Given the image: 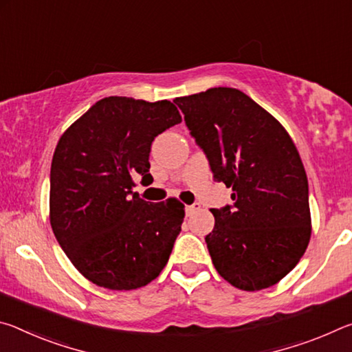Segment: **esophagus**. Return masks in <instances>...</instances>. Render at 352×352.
<instances>
[{"mask_svg":"<svg viewBox=\"0 0 352 352\" xmlns=\"http://www.w3.org/2000/svg\"><path fill=\"white\" fill-rule=\"evenodd\" d=\"M200 210V204H192L186 206V216H192L195 211Z\"/></svg>","mask_w":352,"mask_h":352,"instance_id":"34e87169","label":"esophagus"}]
</instances>
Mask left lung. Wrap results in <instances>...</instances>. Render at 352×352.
<instances>
[{"label":"left lung","instance_id":"8db88e82","mask_svg":"<svg viewBox=\"0 0 352 352\" xmlns=\"http://www.w3.org/2000/svg\"><path fill=\"white\" fill-rule=\"evenodd\" d=\"M174 102L216 182L233 205L214 208L205 237L219 275L254 292L283 279L311 239L309 184L294 141L261 105L236 88H210Z\"/></svg>","mask_w":352,"mask_h":352}]
</instances>
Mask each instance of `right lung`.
<instances>
[{"mask_svg": "<svg viewBox=\"0 0 352 352\" xmlns=\"http://www.w3.org/2000/svg\"><path fill=\"white\" fill-rule=\"evenodd\" d=\"M180 122L169 100L110 96L58 140L51 164V226L76 269L100 287H142L168 264L184 206L175 199L148 204L132 188L135 177L152 180L155 136Z\"/></svg>", "mask_w": 352, "mask_h": 352, "instance_id": "1", "label": "right lung"}]
</instances>
